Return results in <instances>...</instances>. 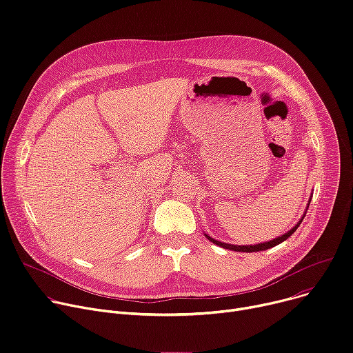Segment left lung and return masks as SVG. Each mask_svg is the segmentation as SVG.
Returning <instances> with one entry per match:
<instances>
[{"label":"left lung","mask_w":353,"mask_h":353,"mask_svg":"<svg viewBox=\"0 0 353 353\" xmlns=\"http://www.w3.org/2000/svg\"><path fill=\"white\" fill-rule=\"evenodd\" d=\"M311 197H312V194H311ZM311 197H310V200H308V204H307V208H305L304 214L301 215L300 221L296 223V225H294L290 231H287L285 234H283V235H280V236H277V238H274V239H272V241L262 242V243H256V245H231V243H225V242L216 241V239L211 238V236L207 235V234H204V235H205V238H207L208 241H211L212 243H215V245H218V246H221V248H223V249H230V250H235V252H249V253H250V252H261V250L270 249V248H273V246H276V245L284 242L287 238H290V236L296 232V230L300 227V223L303 222V219H304V216H305V212H307L308 205H310V203H311Z\"/></svg>","instance_id":"left-lung-1"}]
</instances>
